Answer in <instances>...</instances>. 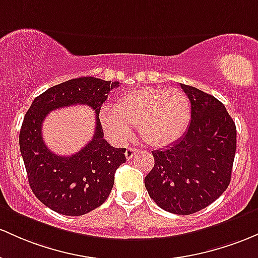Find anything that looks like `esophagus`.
<instances>
[{
    "label": "esophagus",
    "mask_w": 258,
    "mask_h": 258,
    "mask_svg": "<svg viewBox=\"0 0 258 258\" xmlns=\"http://www.w3.org/2000/svg\"><path fill=\"white\" fill-rule=\"evenodd\" d=\"M138 149L136 148H132V147H130V148L126 149V153H124V155H126L127 159H132V158L136 157V154H137Z\"/></svg>",
    "instance_id": "esophagus-1"
}]
</instances>
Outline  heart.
Returning <instances> with one entry per match:
<instances>
[{
	"mask_svg": "<svg viewBox=\"0 0 258 258\" xmlns=\"http://www.w3.org/2000/svg\"><path fill=\"white\" fill-rule=\"evenodd\" d=\"M100 120L115 140H128L132 126L137 124L144 143L161 148L179 141L186 132L191 120V103L179 89L144 88L121 95L115 106L104 105Z\"/></svg>",
	"mask_w": 258,
	"mask_h": 258,
	"instance_id": "obj_1",
	"label": "heart"
}]
</instances>
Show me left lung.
I'll use <instances>...</instances> for the list:
<instances>
[{
  "mask_svg": "<svg viewBox=\"0 0 258 258\" xmlns=\"http://www.w3.org/2000/svg\"><path fill=\"white\" fill-rule=\"evenodd\" d=\"M191 101L185 135L153 151L154 166L144 177L149 197L174 214L196 213L228 188L236 151V126L225 106L197 88L181 84Z\"/></svg>",
  "mask_w": 258,
  "mask_h": 258,
  "instance_id": "left-lung-1",
  "label": "left lung"
}]
</instances>
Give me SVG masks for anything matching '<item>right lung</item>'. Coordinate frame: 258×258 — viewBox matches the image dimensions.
I'll return each instance as SVG.
<instances>
[{
  "label": "right lung",
  "mask_w": 258,
  "mask_h": 258,
  "mask_svg": "<svg viewBox=\"0 0 258 258\" xmlns=\"http://www.w3.org/2000/svg\"><path fill=\"white\" fill-rule=\"evenodd\" d=\"M118 84L94 77L70 79L34 99L24 116L19 148L30 188L40 202L57 213L77 217L100 207L114 186L116 169L126 161V149L114 148L104 140L99 120L101 105ZM77 103L96 111L95 136L76 155L56 156L42 140V122L50 111Z\"/></svg>",
  "instance_id": "right-lung-1"
}]
</instances>
